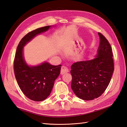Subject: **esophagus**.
<instances>
[{
	"instance_id": "34e87169",
	"label": "esophagus",
	"mask_w": 127,
	"mask_h": 127,
	"mask_svg": "<svg viewBox=\"0 0 127 127\" xmlns=\"http://www.w3.org/2000/svg\"><path fill=\"white\" fill-rule=\"evenodd\" d=\"M69 70L67 67L65 66H62L61 67V74L63 75L65 73H66V72H68Z\"/></svg>"
}]
</instances>
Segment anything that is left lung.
<instances>
[{"instance_id": "8db88e82", "label": "left lung", "mask_w": 127, "mask_h": 127, "mask_svg": "<svg viewBox=\"0 0 127 127\" xmlns=\"http://www.w3.org/2000/svg\"><path fill=\"white\" fill-rule=\"evenodd\" d=\"M98 35L100 43L95 58L71 66V87L75 95L85 100L100 96L109 86L114 71L111 45L103 35Z\"/></svg>"}]
</instances>
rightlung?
Wrapping results in <instances>:
<instances>
[{
  "label": "right lung",
  "instance_id": "1",
  "mask_svg": "<svg viewBox=\"0 0 127 127\" xmlns=\"http://www.w3.org/2000/svg\"><path fill=\"white\" fill-rule=\"evenodd\" d=\"M50 27L37 28L27 34L19 42L13 62L15 77L21 90L27 98L35 101L44 100L50 95L55 81L60 74L61 65H52L45 62L37 66H29L23 58V48Z\"/></svg>",
  "mask_w": 127,
  "mask_h": 127
}]
</instances>
